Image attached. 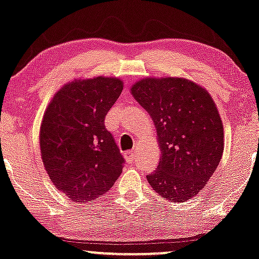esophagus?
I'll return each instance as SVG.
<instances>
[{
  "instance_id": "obj_1",
  "label": "esophagus",
  "mask_w": 259,
  "mask_h": 259,
  "mask_svg": "<svg viewBox=\"0 0 259 259\" xmlns=\"http://www.w3.org/2000/svg\"><path fill=\"white\" fill-rule=\"evenodd\" d=\"M135 156H136L135 150H129V152L125 153V158L130 163H133L134 161H135Z\"/></svg>"
}]
</instances>
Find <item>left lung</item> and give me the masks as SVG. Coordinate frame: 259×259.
Segmentation results:
<instances>
[{"label":"left lung","instance_id":"1","mask_svg":"<svg viewBox=\"0 0 259 259\" xmlns=\"http://www.w3.org/2000/svg\"><path fill=\"white\" fill-rule=\"evenodd\" d=\"M154 120L161 158L147 181L161 197L184 202L204 188L224 153V126L207 90L188 78L147 77L132 87Z\"/></svg>","mask_w":259,"mask_h":259}]
</instances>
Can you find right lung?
<instances>
[{"label":"right lung","mask_w":259,"mask_h":259,"mask_svg":"<svg viewBox=\"0 0 259 259\" xmlns=\"http://www.w3.org/2000/svg\"><path fill=\"white\" fill-rule=\"evenodd\" d=\"M122 91L116 77L75 80L45 111L39 134L42 162L54 185L71 201L100 197L122 173L125 161L104 124Z\"/></svg>","instance_id":"obj_1"}]
</instances>
